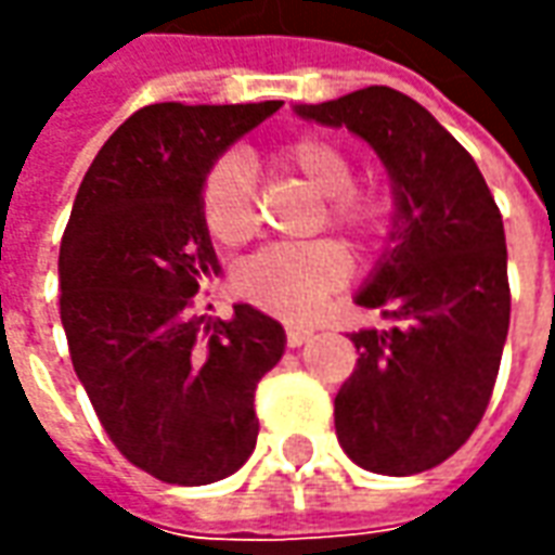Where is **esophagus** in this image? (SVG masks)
<instances>
[{"label":"esophagus","mask_w":555,"mask_h":555,"mask_svg":"<svg viewBox=\"0 0 555 555\" xmlns=\"http://www.w3.org/2000/svg\"><path fill=\"white\" fill-rule=\"evenodd\" d=\"M312 326H294L291 324L288 330H285V341H288V348H300V345H306L309 338H312Z\"/></svg>","instance_id":"34e87169"}]
</instances>
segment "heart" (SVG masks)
Here are the masks:
<instances>
[{
	"instance_id": "b5f03b06",
	"label": "heart",
	"mask_w": 555,
	"mask_h": 555,
	"mask_svg": "<svg viewBox=\"0 0 555 555\" xmlns=\"http://www.w3.org/2000/svg\"><path fill=\"white\" fill-rule=\"evenodd\" d=\"M276 163L318 195L312 229H336L357 249H372L396 219V198L380 183L353 181V157L336 139L302 133L279 145ZM202 217L210 237L225 246L246 243L258 229L253 169L234 154L219 157L202 181ZM348 255L333 241L276 243L246 258L234 291L264 312L288 321L312 314L348 282Z\"/></svg>"
}]
</instances>
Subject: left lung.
<instances>
[{
    "label": "left lung",
    "instance_id": "obj_1",
    "mask_svg": "<svg viewBox=\"0 0 555 555\" xmlns=\"http://www.w3.org/2000/svg\"><path fill=\"white\" fill-rule=\"evenodd\" d=\"M297 113L365 139L396 183L392 246L357 302L398 324L350 333L360 357L336 396L338 442L369 473H425L469 440L500 374L512 314L500 207L469 151L401 91L369 86Z\"/></svg>",
    "mask_w": 555,
    "mask_h": 555
}]
</instances>
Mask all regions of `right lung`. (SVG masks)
Masks as SVG:
<instances>
[{
	"label": "right lung",
	"mask_w": 555,
	"mask_h": 555,
	"mask_svg": "<svg viewBox=\"0 0 555 555\" xmlns=\"http://www.w3.org/2000/svg\"><path fill=\"white\" fill-rule=\"evenodd\" d=\"M282 106L151 103L106 139L59 249V312L79 384L118 452L166 485H210L258 440L255 386L285 350L253 306L202 326L217 273L202 181L237 137Z\"/></svg>",
	"instance_id": "1"
}]
</instances>
